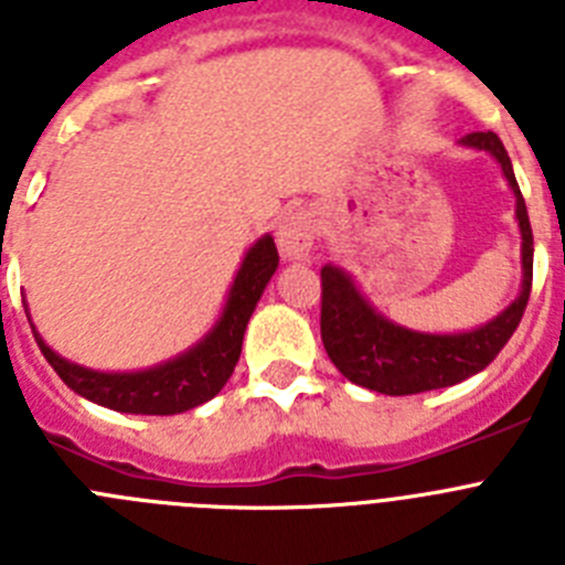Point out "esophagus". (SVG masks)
<instances>
[{
  "instance_id": "34e87169",
  "label": "esophagus",
  "mask_w": 565,
  "mask_h": 565,
  "mask_svg": "<svg viewBox=\"0 0 565 565\" xmlns=\"http://www.w3.org/2000/svg\"><path fill=\"white\" fill-rule=\"evenodd\" d=\"M313 234H317V226H313V217L302 209H294L288 212L277 226V246L282 259H306L313 248Z\"/></svg>"
}]
</instances>
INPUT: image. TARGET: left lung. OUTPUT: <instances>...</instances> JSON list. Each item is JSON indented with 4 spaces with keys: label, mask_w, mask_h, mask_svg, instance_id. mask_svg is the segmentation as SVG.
<instances>
[{
    "label": "left lung",
    "mask_w": 565,
    "mask_h": 565,
    "mask_svg": "<svg viewBox=\"0 0 565 565\" xmlns=\"http://www.w3.org/2000/svg\"><path fill=\"white\" fill-rule=\"evenodd\" d=\"M461 143L492 154L515 192V217L523 237L521 294L512 306L503 308L495 319H489L487 326L476 331L418 333L384 319L359 294L353 279L342 268L328 263L322 268V317H319L322 344L339 373L359 387L384 393V396H411V393L450 387L483 371L521 326L529 291H532V257H535L526 203L518 189L512 161L495 132H469L467 138H461Z\"/></svg>",
    "instance_id": "8db88e82"
}]
</instances>
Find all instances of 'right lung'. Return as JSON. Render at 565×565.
Listing matches in <instances>:
<instances>
[{
  "label": "right lung",
  "instance_id": "right-lung-1",
  "mask_svg": "<svg viewBox=\"0 0 565 565\" xmlns=\"http://www.w3.org/2000/svg\"><path fill=\"white\" fill-rule=\"evenodd\" d=\"M277 263L279 254L271 234L259 237L243 257V266H239L232 291H228L226 308H223L221 319L214 322L212 331L194 348H189L186 353L169 359L158 367H149V371H89V367L67 362L56 351H50L44 339L36 333V328H33V337H36L44 359L53 364V371L62 376L70 391H76L78 396L118 413L174 416V413L192 411V407L209 402V398L223 391V384L234 373V364H237L239 351H243V333H246L248 319H252L259 297L266 291L268 279L277 271Z\"/></svg>",
  "mask_w": 565,
  "mask_h": 565
}]
</instances>
